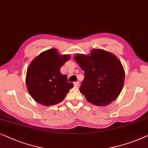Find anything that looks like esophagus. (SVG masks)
Wrapping results in <instances>:
<instances>
[{"label": "esophagus", "instance_id": "obj_1", "mask_svg": "<svg viewBox=\"0 0 148 148\" xmlns=\"http://www.w3.org/2000/svg\"><path fill=\"white\" fill-rule=\"evenodd\" d=\"M75 87H79V81H76V82L74 83Z\"/></svg>", "mask_w": 148, "mask_h": 148}]
</instances>
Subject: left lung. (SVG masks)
Wrapping results in <instances>:
<instances>
[{
	"label": "left lung",
	"instance_id": "left-lung-1",
	"mask_svg": "<svg viewBox=\"0 0 148 148\" xmlns=\"http://www.w3.org/2000/svg\"><path fill=\"white\" fill-rule=\"evenodd\" d=\"M74 59L85 72L80 92L89 103L103 106L117 99L123 88L125 71L115 55L94 49L90 55L76 54Z\"/></svg>",
	"mask_w": 148,
	"mask_h": 148
}]
</instances>
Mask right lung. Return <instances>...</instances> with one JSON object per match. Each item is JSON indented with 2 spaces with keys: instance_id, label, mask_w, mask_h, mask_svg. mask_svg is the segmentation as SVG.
<instances>
[{
  "instance_id": "obj_1",
  "label": "right lung",
  "mask_w": 148,
  "mask_h": 148,
  "mask_svg": "<svg viewBox=\"0 0 148 148\" xmlns=\"http://www.w3.org/2000/svg\"><path fill=\"white\" fill-rule=\"evenodd\" d=\"M69 59V55H61L56 49H51L40 53L30 64L26 75L27 87L38 103L45 106L59 103L73 87L67 81V76L60 72Z\"/></svg>"
}]
</instances>
